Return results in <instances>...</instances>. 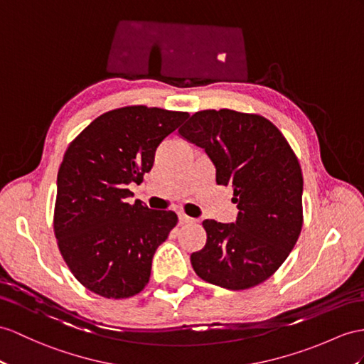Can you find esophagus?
Wrapping results in <instances>:
<instances>
[{
	"mask_svg": "<svg viewBox=\"0 0 364 364\" xmlns=\"http://www.w3.org/2000/svg\"><path fill=\"white\" fill-rule=\"evenodd\" d=\"M179 220H181V224H193V223H196V219H193V218H190V216H187L185 215V213H179Z\"/></svg>",
	"mask_w": 364,
	"mask_h": 364,
	"instance_id": "34e87169",
	"label": "esophagus"
}]
</instances>
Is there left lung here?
Masks as SVG:
<instances>
[{"label":"left lung","mask_w":364,"mask_h":364,"mask_svg":"<svg viewBox=\"0 0 364 364\" xmlns=\"http://www.w3.org/2000/svg\"><path fill=\"white\" fill-rule=\"evenodd\" d=\"M179 136L205 149L218 185H232L235 224L202 223L207 244L191 255L203 281L228 290L261 284L294 249L303 228V173L282 132L259 114L205 109Z\"/></svg>","instance_id":"obj_1"}]
</instances>
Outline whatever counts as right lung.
Listing matches in <instances>:
<instances>
[{
  "mask_svg": "<svg viewBox=\"0 0 364 364\" xmlns=\"http://www.w3.org/2000/svg\"><path fill=\"white\" fill-rule=\"evenodd\" d=\"M188 117L125 106L99 115L69 144L57 176L54 233L69 270L95 295L123 299L148 284L177 215L129 203L128 185L141 183L159 144Z\"/></svg>",
  "mask_w": 364,
  "mask_h": 364,
  "instance_id": "right-lung-1",
  "label": "right lung"
}]
</instances>
